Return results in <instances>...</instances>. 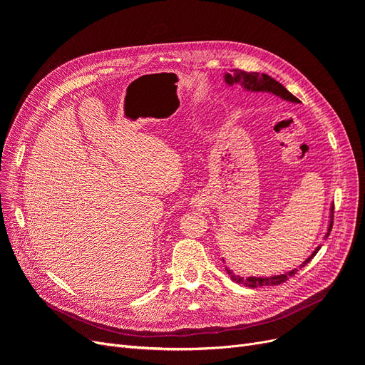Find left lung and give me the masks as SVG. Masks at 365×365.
Listing matches in <instances>:
<instances>
[{"label": "left lung", "instance_id": "obj_1", "mask_svg": "<svg viewBox=\"0 0 365 365\" xmlns=\"http://www.w3.org/2000/svg\"><path fill=\"white\" fill-rule=\"evenodd\" d=\"M224 81L228 86H233V85H240L244 88L245 91L248 93H269L280 97L282 101L286 102H291V103H300V101L295 96H292L286 88L277 82L275 79H272L271 76L268 74H259V73H247V71H242V70H233V73H224ZM334 204L330 205V212H329V224H327V231L324 235V240L327 239L330 230H332V224H334ZM322 245H318L311 256H309L302 264H298V268H294L288 272L284 274H279V275H269V277H256V275H248V277H244V275H239L236 274L233 269H230L227 264H225V269L228 272V275H231V280L239 283V284H244L248 286V288H260V286H275V284H280L283 282L288 280L289 277H292L294 274H297V271L303 268L304 264H307L311 262L315 254L319 251ZM222 262L225 263V260L222 259Z\"/></svg>", "mask_w": 365, "mask_h": 365}]
</instances>
